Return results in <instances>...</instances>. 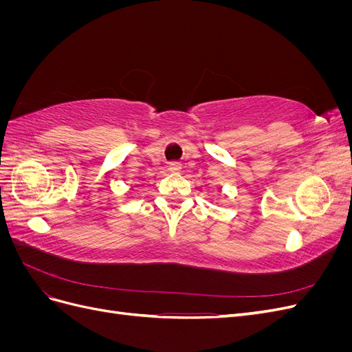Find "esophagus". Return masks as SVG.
I'll return each instance as SVG.
<instances>
[{"instance_id": "obj_1", "label": "esophagus", "mask_w": 352, "mask_h": 352, "mask_svg": "<svg viewBox=\"0 0 352 352\" xmlns=\"http://www.w3.org/2000/svg\"><path fill=\"white\" fill-rule=\"evenodd\" d=\"M180 168H182V164L177 163V162H173V163L168 164V170H170V172H172V173H179Z\"/></svg>"}]
</instances>
